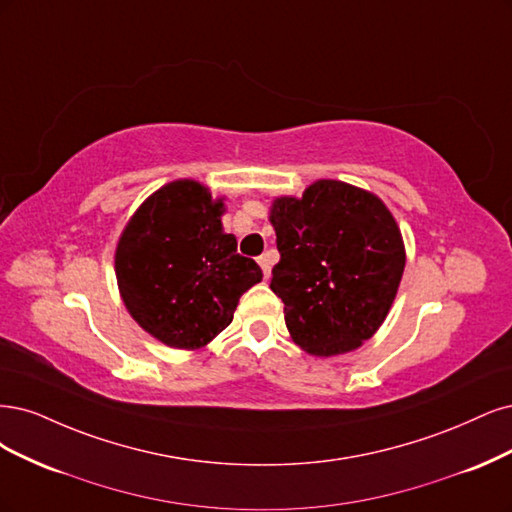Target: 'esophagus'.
<instances>
[{
	"instance_id": "obj_1",
	"label": "esophagus",
	"mask_w": 512,
	"mask_h": 512,
	"mask_svg": "<svg viewBox=\"0 0 512 512\" xmlns=\"http://www.w3.org/2000/svg\"><path fill=\"white\" fill-rule=\"evenodd\" d=\"M257 261H259V266H261V272H263V276H266V278H268V276H270V270H272V263H270V255H268V253H266V255H261V257H259Z\"/></svg>"
}]
</instances>
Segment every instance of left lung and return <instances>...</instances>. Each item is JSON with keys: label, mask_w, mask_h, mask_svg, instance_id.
<instances>
[{"label": "left lung", "mask_w": 512, "mask_h": 512, "mask_svg": "<svg viewBox=\"0 0 512 512\" xmlns=\"http://www.w3.org/2000/svg\"><path fill=\"white\" fill-rule=\"evenodd\" d=\"M270 221L280 253L270 289L285 304L295 344L329 357L372 338L406 263L402 234L387 206L340 180H317L302 200H274Z\"/></svg>", "instance_id": "obj_1"}]
</instances>
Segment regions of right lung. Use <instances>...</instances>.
<instances>
[{"label": "right lung", "instance_id": "1", "mask_svg": "<svg viewBox=\"0 0 512 512\" xmlns=\"http://www.w3.org/2000/svg\"><path fill=\"white\" fill-rule=\"evenodd\" d=\"M223 200L195 180L155 191L117 246L121 298L138 325L174 349H200L232 323L240 295L263 278L223 232Z\"/></svg>", "mask_w": 512, "mask_h": 512}]
</instances>
